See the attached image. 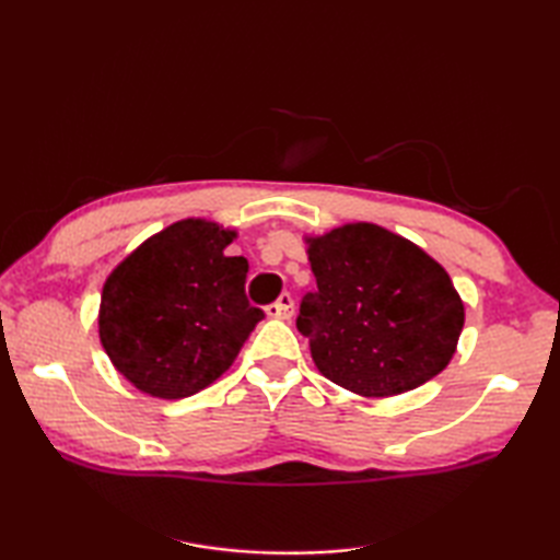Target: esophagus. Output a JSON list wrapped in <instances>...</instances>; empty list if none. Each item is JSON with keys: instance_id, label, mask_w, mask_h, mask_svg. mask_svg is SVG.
<instances>
[{"instance_id": "34e87169", "label": "esophagus", "mask_w": 560, "mask_h": 560, "mask_svg": "<svg viewBox=\"0 0 560 560\" xmlns=\"http://www.w3.org/2000/svg\"><path fill=\"white\" fill-rule=\"evenodd\" d=\"M267 315L277 317V319H289L293 315V299L291 293H281L277 301L267 305Z\"/></svg>"}]
</instances>
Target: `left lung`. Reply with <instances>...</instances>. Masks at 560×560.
Instances as JSON below:
<instances>
[{"instance_id": "8db88e82", "label": "left lung", "mask_w": 560, "mask_h": 560, "mask_svg": "<svg viewBox=\"0 0 560 560\" xmlns=\"http://www.w3.org/2000/svg\"><path fill=\"white\" fill-rule=\"evenodd\" d=\"M305 243L317 289L303 295L295 327L319 373L355 395L392 397L445 371L464 305L433 257L375 223Z\"/></svg>"}]
</instances>
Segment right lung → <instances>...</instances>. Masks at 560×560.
<instances>
[{"label": "right lung", "mask_w": 560, "mask_h": 560, "mask_svg": "<svg viewBox=\"0 0 560 560\" xmlns=\"http://www.w3.org/2000/svg\"><path fill=\"white\" fill-rule=\"evenodd\" d=\"M235 231L185 219L151 235L105 281L98 335L137 389L192 397L233 365L265 313L245 295L247 259L223 253Z\"/></svg>", "instance_id": "add662e5"}]
</instances>
